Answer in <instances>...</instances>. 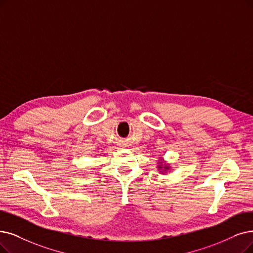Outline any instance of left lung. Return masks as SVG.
<instances>
[{
    "mask_svg": "<svg viewBox=\"0 0 253 253\" xmlns=\"http://www.w3.org/2000/svg\"><path fill=\"white\" fill-rule=\"evenodd\" d=\"M159 163H160V165L158 166V168H159V170H162V169H163V172H166V171L169 169V166H167L165 163H164V162L163 161H161V162H159ZM163 172H162V173H163Z\"/></svg>",
    "mask_w": 253,
    "mask_h": 253,
    "instance_id": "1",
    "label": "left lung"
}]
</instances>
